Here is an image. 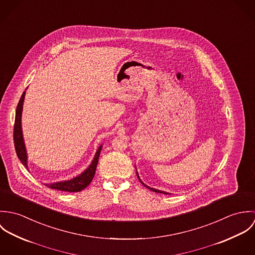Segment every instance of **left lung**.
<instances>
[{
  "label": "left lung",
  "instance_id": "8db88e82",
  "mask_svg": "<svg viewBox=\"0 0 255 255\" xmlns=\"http://www.w3.org/2000/svg\"><path fill=\"white\" fill-rule=\"evenodd\" d=\"M136 175H137V178H138V179H139V176H138V174H137V173H136ZM139 181H140V182H141V183H142V184H143V185H144V186H146V187H147V188H149V189H150V190H152V191H154V192H158V193H164V194H169V193H167V192H165V191H162V190H159V189H155V188H152V187H149V186H148V185H145V184H144V183H143V182H141V180H140V179H139Z\"/></svg>",
  "mask_w": 255,
  "mask_h": 255
}]
</instances>
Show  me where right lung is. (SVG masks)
Wrapping results in <instances>:
<instances>
[{"instance_id":"obj_1","label":"right lung","mask_w":255,"mask_h":255,"mask_svg":"<svg viewBox=\"0 0 255 255\" xmlns=\"http://www.w3.org/2000/svg\"><path fill=\"white\" fill-rule=\"evenodd\" d=\"M24 96H25V91L22 93L20 100L17 104L16 111H15V120H14V127H13V142H14L15 152H16L18 159L27 168V154H26V149L24 145L23 135H22V130H21V113H22ZM101 149H102V145L97 149L94 159H93L92 163L90 164V166L78 177H75L70 181L54 182V183H50V184L46 183V185L52 189H58V190L68 191V192H78V191L84 189L91 182L94 175H95V171H96V167L98 164V159L100 156Z\"/></svg>"}]
</instances>
